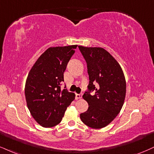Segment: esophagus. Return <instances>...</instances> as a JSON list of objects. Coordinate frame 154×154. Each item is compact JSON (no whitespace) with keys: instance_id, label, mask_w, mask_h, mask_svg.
<instances>
[{"instance_id":"esophagus-1","label":"esophagus","mask_w":154,"mask_h":154,"mask_svg":"<svg viewBox=\"0 0 154 154\" xmlns=\"http://www.w3.org/2000/svg\"><path fill=\"white\" fill-rule=\"evenodd\" d=\"M81 98H82V94H75V99H81Z\"/></svg>"}]
</instances>
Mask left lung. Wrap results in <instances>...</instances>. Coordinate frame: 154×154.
<instances>
[{
    "instance_id": "left-lung-1",
    "label": "left lung",
    "mask_w": 154,
    "mask_h": 154,
    "mask_svg": "<svg viewBox=\"0 0 154 154\" xmlns=\"http://www.w3.org/2000/svg\"><path fill=\"white\" fill-rule=\"evenodd\" d=\"M79 48L87 63L89 75L88 91L83 96L88 109L81 113L80 118L86 126L99 129L111 123L122 109L126 79L120 64L104 48L81 45ZM96 82L97 87L94 85ZM93 90L96 91L94 95L90 94Z\"/></svg>"
}]
</instances>
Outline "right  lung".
<instances>
[{
	"mask_svg": "<svg viewBox=\"0 0 154 154\" xmlns=\"http://www.w3.org/2000/svg\"><path fill=\"white\" fill-rule=\"evenodd\" d=\"M78 45L50 47L38 58L28 73L25 96L30 113L44 128L62 121L66 109L75 95L61 89L66 66Z\"/></svg>",
	"mask_w": 154,
	"mask_h": 154,
	"instance_id": "1",
	"label": "right lung"
}]
</instances>
